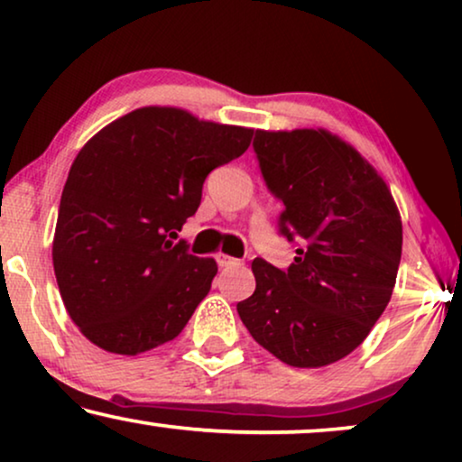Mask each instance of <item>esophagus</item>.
Instances as JSON below:
<instances>
[{
	"instance_id": "esophagus-1",
	"label": "esophagus",
	"mask_w": 462,
	"mask_h": 462,
	"mask_svg": "<svg viewBox=\"0 0 462 462\" xmlns=\"http://www.w3.org/2000/svg\"><path fill=\"white\" fill-rule=\"evenodd\" d=\"M217 263H218V267H220V269H226V267H237V264H242V261H237V258L226 256V254H223V252H218V254H217Z\"/></svg>"
}]
</instances>
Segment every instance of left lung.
<instances>
[{"label":"left lung","mask_w":462,"mask_h":462,"mask_svg":"<svg viewBox=\"0 0 462 462\" xmlns=\"http://www.w3.org/2000/svg\"><path fill=\"white\" fill-rule=\"evenodd\" d=\"M280 231L299 242L288 271L252 261L256 290L237 302L252 338L294 368H321L357 349L393 294L402 218L383 176L328 130H256Z\"/></svg>","instance_id":"8db88e82"}]
</instances>
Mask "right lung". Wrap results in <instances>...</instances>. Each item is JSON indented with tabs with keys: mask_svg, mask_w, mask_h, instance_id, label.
Returning a JSON list of instances; mask_svg holds the SVG:
<instances>
[{
	"mask_svg": "<svg viewBox=\"0 0 462 462\" xmlns=\"http://www.w3.org/2000/svg\"><path fill=\"white\" fill-rule=\"evenodd\" d=\"M252 128L143 106L105 125L75 157L62 189L52 263L79 332L119 356L182 332L217 275L214 258L174 242L198 212L214 168L250 147Z\"/></svg>",
	"mask_w": 462,
	"mask_h": 462,
	"instance_id": "obj_1",
	"label": "right lung"
}]
</instances>
